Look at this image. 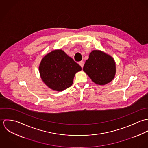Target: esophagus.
<instances>
[{
	"label": "esophagus",
	"instance_id": "obj_1",
	"mask_svg": "<svg viewBox=\"0 0 148 148\" xmlns=\"http://www.w3.org/2000/svg\"><path fill=\"white\" fill-rule=\"evenodd\" d=\"M79 65L82 66V68H83V66H84V63L83 61H81V62H80L79 63Z\"/></svg>",
	"mask_w": 148,
	"mask_h": 148
}]
</instances>
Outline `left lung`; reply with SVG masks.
<instances>
[{
  "label": "left lung",
  "instance_id": "1",
  "mask_svg": "<svg viewBox=\"0 0 148 148\" xmlns=\"http://www.w3.org/2000/svg\"><path fill=\"white\" fill-rule=\"evenodd\" d=\"M83 70L96 84L105 85L114 77L116 64L109 55L99 50H94L86 60Z\"/></svg>",
  "mask_w": 148,
  "mask_h": 148
}]
</instances>
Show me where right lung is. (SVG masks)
Masks as SVG:
<instances>
[{
    "instance_id": "obj_1",
    "label": "right lung",
    "mask_w": 148,
    "mask_h": 148,
    "mask_svg": "<svg viewBox=\"0 0 148 148\" xmlns=\"http://www.w3.org/2000/svg\"><path fill=\"white\" fill-rule=\"evenodd\" d=\"M81 70L82 67L61 49L53 51L45 55L39 66L44 83L57 91L70 87L75 73Z\"/></svg>"
}]
</instances>
